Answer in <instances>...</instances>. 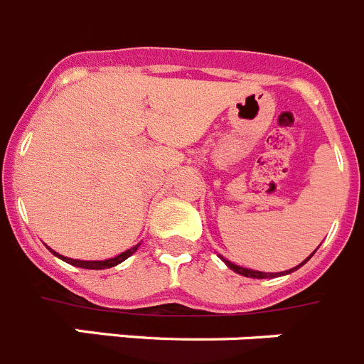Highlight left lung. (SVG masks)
Wrapping results in <instances>:
<instances>
[{"mask_svg": "<svg viewBox=\"0 0 364 364\" xmlns=\"http://www.w3.org/2000/svg\"><path fill=\"white\" fill-rule=\"evenodd\" d=\"M314 254H316V250H314L312 254H310L309 257L303 261V263L297 264V267L290 268V270H284V272H276V274H274V272H259V270H252V268H243V267H239V264H234L232 261L225 259L223 255H219V257H221V261H225V264H227L230 270H234L235 274H241V276H245V277H254V279H267V277H279V276H287V274H292V272H296L297 268L303 267V264L306 263V261H309Z\"/></svg>", "mask_w": 364, "mask_h": 364, "instance_id": "1", "label": "left lung"}]
</instances>
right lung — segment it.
<instances>
[{
	"instance_id": "obj_1",
	"label": "right lung",
	"mask_w": 364,
	"mask_h": 364,
	"mask_svg": "<svg viewBox=\"0 0 364 364\" xmlns=\"http://www.w3.org/2000/svg\"><path fill=\"white\" fill-rule=\"evenodd\" d=\"M139 245H141V243L134 245V247H132V248H129V250L121 252V254H119V255H116V257H110V259H105V261H83V259H72V257H65V255L58 254V252H54V250H50V252H52V254L55 255V257H60V259H63L65 263L74 264V267H77V268H88V270H103V268H112V267H116V264L123 263V261H125V259H129L130 255H132L134 252H136L137 248H139Z\"/></svg>"
}]
</instances>
